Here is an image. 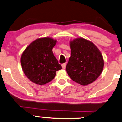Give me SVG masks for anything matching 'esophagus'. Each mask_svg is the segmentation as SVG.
<instances>
[{"instance_id":"1","label":"esophagus","mask_w":122,"mask_h":122,"mask_svg":"<svg viewBox=\"0 0 122 122\" xmlns=\"http://www.w3.org/2000/svg\"><path fill=\"white\" fill-rule=\"evenodd\" d=\"M61 66H62V69H65V68H66V64H65V63H64V64H62V65H61Z\"/></svg>"}]
</instances>
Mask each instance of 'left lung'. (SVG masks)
<instances>
[{
	"label": "left lung",
	"mask_w": 122,
	"mask_h": 122,
	"mask_svg": "<svg viewBox=\"0 0 122 122\" xmlns=\"http://www.w3.org/2000/svg\"><path fill=\"white\" fill-rule=\"evenodd\" d=\"M71 56L66 66L72 80L82 85L93 82L102 73L104 66L103 56L91 42L77 38L71 42Z\"/></svg>",
	"instance_id": "1"
}]
</instances>
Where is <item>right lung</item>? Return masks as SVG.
Instances as JSON below:
<instances>
[{
    "mask_svg": "<svg viewBox=\"0 0 122 122\" xmlns=\"http://www.w3.org/2000/svg\"><path fill=\"white\" fill-rule=\"evenodd\" d=\"M56 42L50 38L37 39L23 51L20 60L22 69L34 83L43 85L51 81L56 72L62 69L52 51Z\"/></svg>",
    "mask_w": 122,
    "mask_h": 122,
    "instance_id": "obj_1",
    "label": "right lung"
}]
</instances>
